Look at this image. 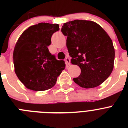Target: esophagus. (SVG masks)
<instances>
[{
  "mask_svg": "<svg viewBox=\"0 0 128 128\" xmlns=\"http://www.w3.org/2000/svg\"><path fill=\"white\" fill-rule=\"evenodd\" d=\"M65 63H66V65L67 67L70 66V59L68 58H66V59H65Z\"/></svg>",
  "mask_w": 128,
  "mask_h": 128,
  "instance_id": "34e87169",
  "label": "esophagus"
}]
</instances>
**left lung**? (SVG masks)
<instances>
[{"label": "left lung", "mask_w": 128, "mask_h": 128, "mask_svg": "<svg viewBox=\"0 0 128 128\" xmlns=\"http://www.w3.org/2000/svg\"><path fill=\"white\" fill-rule=\"evenodd\" d=\"M62 32L66 38L71 63L81 68V74L73 79L84 88L102 84L112 72L115 48L108 33L90 20H75L63 24Z\"/></svg>", "instance_id": "obj_1"}]
</instances>
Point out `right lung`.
I'll return each instance as SVG.
<instances>
[{
  "mask_svg": "<svg viewBox=\"0 0 128 128\" xmlns=\"http://www.w3.org/2000/svg\"><path fill=\"white\" fill-rule=\"evenodd\" d=\"M59 29L58 24L39 23L30 26L18 39L13 54L14 72L27 88H52L65 69L64 61L57 60L48 49L52 35Z\"/></svg>",
  "mask_w": 128,
  "mask_h": 128,
  "instance_id": "obj_1",
  "label": "right lung"
}]
</instances>
